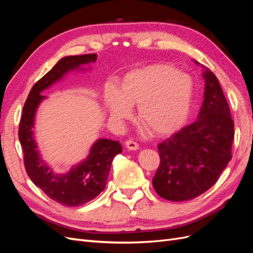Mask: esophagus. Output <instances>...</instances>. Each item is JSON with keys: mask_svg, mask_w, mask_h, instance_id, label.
<instances>
[{"mask_svg": "<svg viewBox=\"0 0 253 253\" xmlns=\"http://www.w3.org/2000/svg\"><path fill=\"white\" fill-rule=\"evenodd\" d=\"M126 148L129 151H136L139 149V145H138V143L133 141V140H127V141H126Z\"/></svg>", "mask_w": 253, "mask_h": 253, "instance_id": "obj_1", "label": "esophagus"}]
</instances>
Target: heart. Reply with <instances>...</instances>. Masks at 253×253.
<instances>
[{"label": "heart", "mask_w": 253, "mask_h": 253, "mask_svg": "<svg viewBox=\"0 0 253 253\" xmlns=\"http://www.w3.org/2000/svg\"><path fill=\"white\" fill-rule=\"evenodd\" d=\"M194 84L188 74L170 65L151 64L128 72L119 88L109 85L105 102L111 118L122 122L138 105V119L154 136L174 134L187 124L192 111Z\"/></svg>", "instance_id": "heart-1"}]
</instances>
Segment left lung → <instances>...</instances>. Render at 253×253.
I'll return each mask as SVG.
<instances>
[{
    "instance_id": "1",
    "label": "left lung",
    "mask_w": 253,
    "mask_h": 253,
    "mask_svg": "<svg viewBox=\"0 0 253 253\" xmlns=\"http://www.w3.org/2000/svg\"><path fill=\"white\" fill-rule=\"evenodd\" d=\"M201 66L205 91L197 119L157 145L160 165L153 187L168 201L185 202L205 193L231 160L230 109L216 76Z\"/></svg>"
}]
</instances>
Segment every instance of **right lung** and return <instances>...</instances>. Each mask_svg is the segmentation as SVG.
I'll return each instance as SVG.
<instances>
[{"instance_id": "add662e5", "label": "right lung", "mask_w": 253, "mask_h": 253, "mask_svg": "<svg viewBox=\"0 0 253 253\" xmlns=\"http://www.w3.org/2000/svg\"><path fill=\"white\" fill-rule=\"evenodd\" d=\"M97 53L67 56L58 61L51 70L33 86L23 108L19 139L24 152L25 169L29 178L55 202L66 207H78L94 200L105 188L114 157L122 152L118 141L99 138L89 149L88 155L65 173H57L42 159L35 139L34 128L39 105L47 97L41 95L72 72L89 71ZM87 65V68H84Z\"/></svg>"}]
</instances>
